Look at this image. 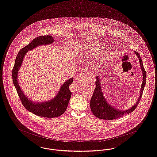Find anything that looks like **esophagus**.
Segmentation results:
<instances>
[{"label": "esophagus", "instance_id": "obj_1", "mask_svg": "<svg viewBox=\"0 0 157 157\" xmlns=\"http://www.w3.org/2000/svg\"><path fill=\"white\" fill-rule=\"evenodd\" d=\"M86 73H88V72H86V71H83L82 73H81V74H79V75L77 76L75 78L74 85H75L76 87L79 88V82L81 81L82 78H83L84 76L85 75V74H86Z\"/></svg>", "mask_w": 157, "mask_h": 157}]
</instances>
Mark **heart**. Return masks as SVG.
I'll return each mask as SVG.
<instances>
[{
	"label": "heart",
	"mask_w": 157,
	"mask_h": 157,
	"mask_svg": "<svg viewBox=\"0 0 157 157\" xmlns=\"http://www.w3.org/2000/svg\"><path fill=\"white\" fill-rule=\"evenodd\" d=\"M103 48V45L101 43H96L92 44L88 47L86 53L89 56H94L101 52Z\"/></svg>",
	"instance_id": "b5f03b06"
}]
</instances>
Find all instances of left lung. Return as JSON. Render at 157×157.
Returning a JSON list of instances; mask_svg holds the SVG:
<instances>
[{
    "mask_svg": "<svg viewBox=\"0 0 157 157\" xmlns=\"http://www.w3.org/2000/svg\"><path fill=\"white\" fill-rule=\"evenodd\" d=\"M134 52L138 56L139 62L140 63L141 69L143 73V83H142L138 101L133 106H132V107H130V109L126 110H120L116 108H114V107L110 105L106 100L103 95V93L101 90V82L99 80V78L98 76L96 77V81L95 82L96 88L94 89V94L90 101V107L91 111L94 116L98 118L101 119L105 120L116 119L122 117L124 114L125 115V114L132 113L138 106V103L141 99V98L143 95V90L145 85L147 74H146V72L145 71L143 62H142V59L140 57V54L136 51H134Z\"/></svg>",
    "mask_w": 157,
    "mask_h": 157,
    "instance_id": "1",
    "label": "left lung"
}]
</instances>
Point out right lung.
<instances>
[{"label": "right lung", "instance_id": "1", "mask_svg": "<svg viewBox=\"0 0 157 157\" xmlns=\"http://www.w3.org/2000/svg\"><path fill=\"white\" fill-rule=\"evenodd\" d=\"M54 40L51 36H39L34 38L30 44L21 49L16 56L12 71L13 84L17 90L20 101L25 109L29 112L43 117H57L65 112L69 103L72 92L69 86L74 80L71 78L63 83L56 96L50 101L45 102H34L29 99L23 92L19 86L17 77L18 71L20 68L23 58L29 51L32 50L38 46L52 44Z\"/></svg>", "mask_w": 157, "mask_h": 157}]
</instances>
